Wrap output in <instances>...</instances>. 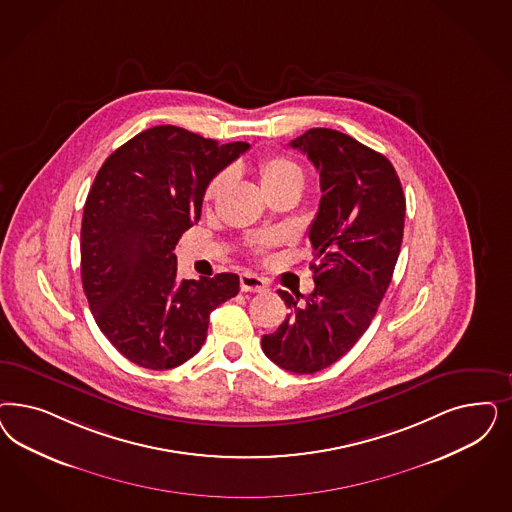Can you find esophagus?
<instances>
[{
	"label": "esophagus",
	"mask_w": 512,
	"mask_h": 512,
	"mask_svg": "<svg viewBox=\"0 0 512 512\" xmlns=\"http://www.w3.org/2000/svg\"><path fill=\"white\" fill-rule=\"evenodd\" d=\"M241 290L243 292H256V294H264L269 290V284L258 277V275H252V273H243L241 275Z\"/></svg>",
	"instance_id": "obj_1"
}]
</instances>
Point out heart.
I'll return each mask as SVG.
<instances>
[{
  "label": "heart",
  "mask_w": 512,
  "mask_h": 512,
  "mask_svg": "<svg viewBox=\"0 0 512 512\" xmlns=\"http://www.w3.org/2000/svg\"><path fill=\"white\" fill-rule=\"evenodd\" d=\"M258 177H260V184L264 188L265 194L269 192H277L282 188H288V186H303V171L301 167L282 156V154H271V156H265L264 160L258 164ZM230 181V173L228 171H220L216 173L215 177L209 181L207 188H205V194L203 198L205 201H215L224 186ZM273 241L271 239H264L260 243V250H264L265 247H269Z\"/></svg>",
  "instance_id": "b5f03b06"
}]
</instances>
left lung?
<instances>
[{
	"instance_id": "left-lung-1",
	"label": "left lung",
	"mask_w": 512,
	"mask_h": 512,
	"mask_svg": "<svg viewBox=\"0 0 512 512\" xmlns=\"http://www.w3.org/2000/svg\"><path fill=\"white\" fill-rule=\"evenodd\" d=\"M320 173L322 198L309 228L314 290H279L290 314L262 337L271 362L297 375L316 373L358 343L396 267L405 196L394 165L347 133L313 128L290 143Z\"/></svg>"
}]
</instances>
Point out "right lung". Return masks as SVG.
<instances>
[{
	"mask_svg": "<svg viewBox=\"0 0 512 512\" xmlns=\"http://www.w3.org/2000/svg\"><path fill=\"white\" fill-rule=\"evenodd\" d=\"M248 149L154 126L101 165L84 203L81 277L99 330L130 362L162 371L190 360L209 314L237 296L235 273L179 281L173 250L209 181Z\"/></svg>",
	"mask_w": 512,
	"mask_h": 512,
	"instance_id": "add662e5",
	"label": "right lung"
}]
</instances>
